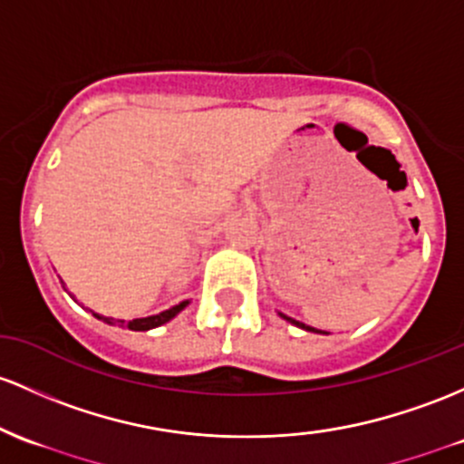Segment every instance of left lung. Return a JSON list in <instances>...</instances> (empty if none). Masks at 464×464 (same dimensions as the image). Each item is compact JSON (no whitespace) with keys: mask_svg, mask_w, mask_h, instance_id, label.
<instances>
[{"mask_svg":"<svg viewBox=\"0 0 464 464\" xmlns=\"http://www.w3.org/2000/svg\"><path fill=\"white\" fill-rule=\"evenodd\" d=\"M282 317H284V319H286V322H290V324L299 325V328L308 330V333H322V330H314V328H310V325H306V324H302V322H295V319H290V317H286V314H282ZM322 334H328V333H322Z\"/></svg>","mask_w":464,"mask_h":464,"instance_id":"8db88e82","label":"left lung"}]
</instances>
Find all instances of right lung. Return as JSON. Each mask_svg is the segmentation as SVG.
<instances>
[{"label": "right lung", "mask_w": 464, "mask_h": 464, "mask_svg": "<svg viewBox=\"0 0 464 464\" xmlns=\"http://www.w3.org/2000/svg\"><path fill=\"white\" fill-rule=\"evenodd\" d=\"M187 304H189V302H180V304H178V306L165 310V313H160V314H154V317L131 319V322H125V319L103 317V314H96V313H92V314H94L96 319H101V322H105V324H110V325H121V328H123V325H125V328H130V330H151V328H156V325H162V324L169 322V319H174L176 314L187 306Z\"/></svg>", "instance_id": "obj_1"}]
</instances>
